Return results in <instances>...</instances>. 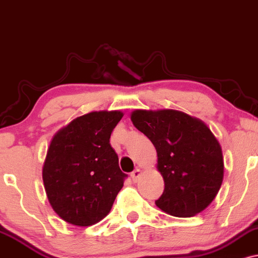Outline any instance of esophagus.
<instances>
[{
    "label": "esophagus",
    "instance_id": "obj_1",
    "mask_svg": "<svg viewBox=\"0 0 258 258\" xmlns=\"http://www.w3.org/2000/svg\"><path fill=\"white\" fill-rule=\"evenodd\" d=\"M130 176H132L133 181H134V182H138L139 177L141 176V170H140V169H135V170L133 171L132 174H130Z\"/></svg>",
    "mask_w": 258,
    "mask_h": 258
}]
</instances>
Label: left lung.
Here are the masks:
<instances>
[{
    "mask_svg": "<svg viewBox=\"0 0 258 258\" xmlns=\"http://www.w3.org/2000/svg\"><path fill=\"white\" fill-rule=\"evenodd\" d=\"M135 128L157 151L164 192L156 205L164 213L190 217L207 209L223 180L222 150L203 120L176 110L132 112Z\"/></svg>",
    "mask_w": 258,
    "mask_h": 258,
    "instance_id": "left-lung-1",
    "label": "left lung"
}]
</instances>
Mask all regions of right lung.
I'll list each match as a JSON object with an SVG mask.
<instances>
[{
  "mask_svg": "<svg viewBox=\"0 0 258 258\" xmlns=\"http://www.w3.org/2000/svg\"><path fill=\"white\" fill-rule=\"evenodd\" d=\"M122 117L120 111L90 112L51 139L42 177L51 208L68 223L92 226L111 211L128 176L110 144Z\"/></svg>",
  "mask_w": 258,
  "mask_h": 258,
  "instance_id": "add662e5",
  "label": "right lung"
}]
</instances>
